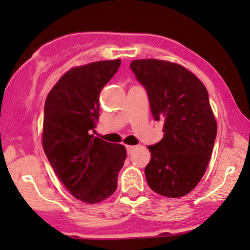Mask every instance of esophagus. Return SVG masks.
<instances>
[{
    "mask_svg": "<svg viewBox=\"0 0 250 250\" xmlns=\"http://www.w3.org/2000/svg\"><path fill=\"white\" fill-rule=\"evenodd\" d=\"M134 150H135L134 146H126V151H127V155H132Z\"/></svg>",
    "mask_w": 250,
    "mask_h": 250,
    "instance_id": "obj_1",
    "label": "esophagus"
}]
</instances>
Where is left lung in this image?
<instances>
[{"label": "left lung", "mask_w": 250, "mask_h": 250, "mask_svg": "<svg viewBox=\"0 0 250 250\" xmlns=\"http://www.w3.org/2000/svg\"><path fill=\"white\" fill-rule=\"evenodd\" d=\"M129 67L148 93L153 119L164 125V138L148 146L151 159L145 169L146 182L162 196H186L206 172L216 139L208 92L177 63L140 59Z\"/></svg>", "instance_id": "left-lung-1"}]
</instances>
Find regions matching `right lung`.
<instances>
[{"label": "right lung", "instance_id": "right-lung-1", "mask_svg": "<svg viewBox=\"0 0 250 250\" xmlns=\"http://www.w3.org/2000/svg\"><path fill=\"white\" fill-rule=\"evenodd\" d=\"M119 66L118 59L73 68L54 85L44 105V152L66 189L86 204L115 192L126 159L124 146L92 134L99 121V95Z\"/></svg>", "mask_w": 250, "mask_h": 250}]
</instances>
